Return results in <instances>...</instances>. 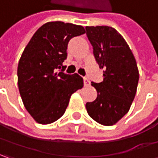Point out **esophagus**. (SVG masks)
I'll return each mask as SVG.
<instances>
[{"label": "esophagus", "instance_id": "esophagus-1", "mask_svg": "<svg viewBox=\"0 0 158 158\" xmlns=\"http://www.w3.org/2000/svg\"><path fill=\"white\" fill-rule=\"evenodd\" d=\"M84 85L85 86H89L90 85V81H89V79H87V78H84Z\"/></svg>", "mask_w": 158, "mask_h": 158}]
</instances>
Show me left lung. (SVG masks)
<instances>
[{
  "mask_svg": "<svg viewBox=\"0 0 158 158\" xmlns=\"http://www.w3.org/2000/svg\"><path fill=\"white\" fill-rule=\"evenodd\" d=\"M86 30L95 60L103 69V81L92 82L97 97L86 102V111L97 123L112 126L128 112L134 99L139 81L137 64L116 29L102 25L86 26Z\"/></svg>",
  "mask_w": 158,
  "mask_h": 158,
  "instance_id": "1",
  "label": "left lung"
}]
</instances>
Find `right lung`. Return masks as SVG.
<instances>
[{
  "label": "right lung",
  "instance_id": "1",
  "mask_svg": "<svg viewBox=\"0 0 158 158\" xmlns=\"http://www.w3.org/2000/svg\"><path fill=\"white\" fill-rule=\"evenodd\" d=\"M85 32L81 25L48 22L39 28L25 47L18 63L17 84L25 109L39 124L59 119L71 95L82 88L83 79L77 73H64L63 63L70 40Z\"/></svg>",
  "mask_w": 158,
  "mask_h": 158
}]
</instances>
